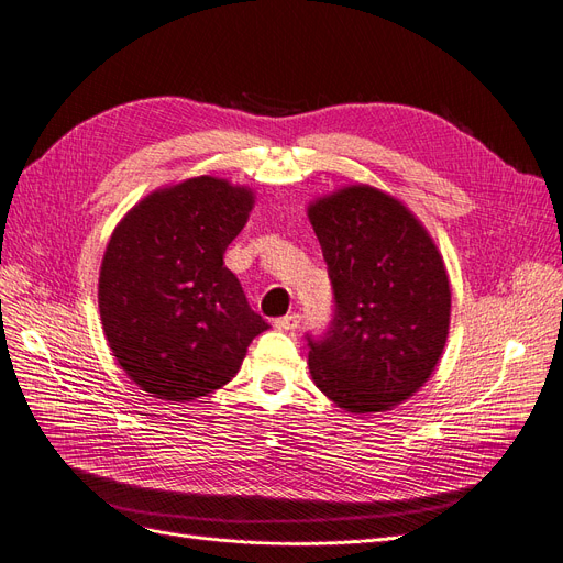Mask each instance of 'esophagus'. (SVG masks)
<instances>
[{
	"label": "esophagus",
	"instance_id": "1",
	"mask_svg": "<svg viewBox=\"0 0 563 563\" xmlns=\"http://www.w3.org/2000/svg\"><path fill=\"white\" fill-rule=\"evenodd\" d=\"M299 322H301L299 313H287V316L278 318L274 324H276V328H278L280 332H292V330L299 328Z\"/></svg>",
	"mask_w": 563,
	"mask_h": 563
}]
</instances>
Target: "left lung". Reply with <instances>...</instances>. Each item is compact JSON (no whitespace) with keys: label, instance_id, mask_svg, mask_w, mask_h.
<instances>
[{"label":"left lung","instance_id":"obj_1","mask_svg":"<svg viewBox=\"0 0 563 563\" xmlns=\"http://www.w3.org/2000/svg\"><path fill=\"white\" fill-rule=\"evenodd\" d=\"M336 311L308 339L316 386L351 413L388 411L426 386L449 336L451 287L438 245L395 196L351 185L308 203Z\"/></svg>","mask_w":563,"mask_h":563}]
</instances>
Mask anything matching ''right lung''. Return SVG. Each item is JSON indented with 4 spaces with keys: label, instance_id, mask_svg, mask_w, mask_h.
<instances>
[{
    "label": "right lung",
    "instance_id": "add662e5",
    "mask_svg": "<svg viewBox=\"0 0 563 563\" xmlns=\"http://www.w3.org/2000/svg\"><path fill=\"white\" fill-rule=\"evenodd\" d=\"M255 191L201 175L125 212L107 243L98 306L119 367L158 400L189 402L241 369L268 322L224 266Z\"/></svg>",
    "mask_w": 563,
    "mask_h": 563
}]
</instances>
